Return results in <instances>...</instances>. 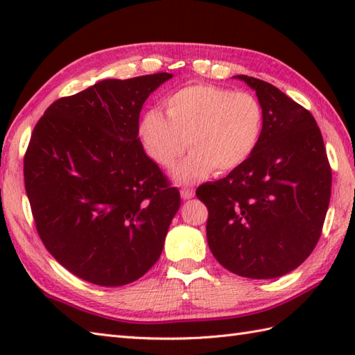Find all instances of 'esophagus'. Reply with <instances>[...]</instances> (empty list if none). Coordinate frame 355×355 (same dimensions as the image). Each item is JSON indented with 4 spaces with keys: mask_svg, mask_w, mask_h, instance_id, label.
<instances>
[{
    "mask_svg": "<svg viewBox=\"0 0 355 355\" xmlns=\"http://www.w3.org/2000/svg\"><path fill=\"white\" fill-rule=\"evenodd\" d=\"M180 195H182L183 200H191L195 197V191L191 189V187H184V189H182V192H180Z\"/></svg>",
    "mask_w": 355,
    "mask_h": 355,
    "instance_id": "1",
    "label": "esophagus"
}]
</instances>
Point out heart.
Returning a JSON list of instances; mask_svg holds the SVG:
<instances>
[{
    "instance_id": "1",
    "label": "heart",
    "mask_w": 355,
    "mask_h": 355,
    "mask_svg": "<svg viewBox=\"0 0 355 355\" xmlns=\"http://www.w3.org/2000/svg\"><path fill=\"white\" fill-rule=\"evenodd\" d=\"M164 116L149 110L139 134L146 153L163 168L175 164L187 148L191 154L172 172L178 183H192L244 164L261 140L263 112L250 93L215 85H189L169 96Z\"/></svg>"
}]
</instances>
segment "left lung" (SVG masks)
I'll list each match as a JSON object with an SVG mask.
<instances>
[{
	"instance_id": "1",
	"label": "left lung",
	"mask_w": 355,
	"mask_h": 355,
	"mask_svg": "<svg viewBox=\"0 0 355 355\" xmlns=\"http://www.w3.org/2000/svg\"><path fill=\"white\" fill-rule=\"evenodd\" d=\"M262 107L261 140L239 168L197 197L209 209L207 244L232 273L273 279L297 268L320 238L331 197V168L310 111L261 79L235 76Z\"/></svg>"
}]
</instances>
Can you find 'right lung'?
Here are the masks:
<instances>
[{
  "label": "right lung",
  "instance_id": "add662e5",
  "mask_svg": "<svg viewBox=\"0 0 355 355\" xmlns=\"http://www.w3.org/2000/svg\"><path fill=\"white\" fill-rule=\"evenodd\" d=\"M171 78L101 80L53 102L35 126L24 183L36 230L87 282L131 284L160 258L180 192L143 150L139 116Z\"/></svg>",
  "mask_w": 355,
  "mask_h": 355
}]
</instances>
